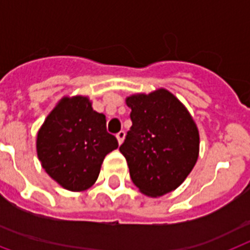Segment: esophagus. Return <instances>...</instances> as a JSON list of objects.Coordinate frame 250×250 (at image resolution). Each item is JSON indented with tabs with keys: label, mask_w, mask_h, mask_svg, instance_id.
Returning a JSON list of instances; mask_svg holds the SVG:
<instances>
[{
	"label": "esophagus",
	"mask_w": 250,
	"mask_h": 250,
	"mask_svg": "<svg viewBox=\"0 0 250 250\" xmlns=\"http://www.w3.org/2000/svg\"><path fill=\"white\" fill-rule=\"evenodd\" d=\"M125 131H121V132H118V133H117V140H118V144L121 145L122 143H123V140H125Z\"/></svg>",
	"instance_id": "34e87169"
}]
</instances>
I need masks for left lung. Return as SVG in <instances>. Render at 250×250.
Masks as SVG:
<instances>
[{
  "label": "left lung",
  "instance_id": "left-lung-1",
  "mask_svg": "<svg viewBox=\"0 0 250 250\" xmlns=\"http://www.w3.org/2000/svg\"><path fill=\"white\" fill-rule=\"evenodd\" d=\"M132 127L121 153L133 184L149 197L175 190L189 175L200 153V133L188 109L170 90L125 98Z\"/></svg>",
  "mask_w": 250,
  "mask_h": 250
}]
</instances>
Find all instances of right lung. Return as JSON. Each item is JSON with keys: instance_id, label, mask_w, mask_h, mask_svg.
Here are the masks:
<instances>
[{"instance_id": "add662e5", "label": "right lung", "mask_w": 250, "mask_h": 250, "mask_svg": "<svg viewBox=\"0 0 250 250\" xmlns=\"http://www.w3.org/2000/svg\"><path fill=\"white\" fill-rule=\"evenodd\" d=\"M118 148L106 118L86 96H64L45 118L36 137L41 166L62 188L83 192L98 178L106 154Z\"/></svg>"}]
</instances>
